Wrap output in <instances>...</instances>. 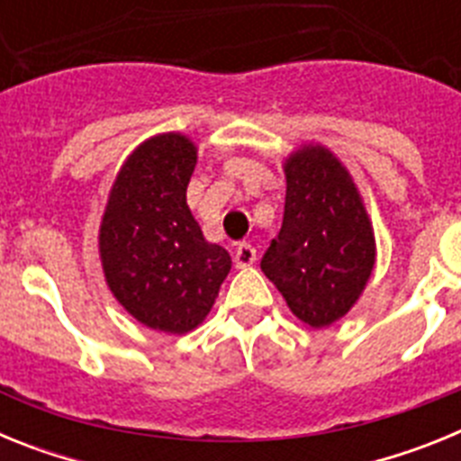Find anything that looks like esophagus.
<instances>
[{
  "mask_svg": "<svg viewBox=\"0 0 461 461\" xmlns=\"http://www.w3.org/2000/svg\"><path fill=\"white\" fill-rule=\"evenodd\" d=\"M254 260H256V249L249 242H240L238 247H235V266L247 267L251 266Z\"/></svg>",
  "mask_w": 461,
  "mask_h": 461,
  "instance_id": "34e87169",
  "label": "esophagus"
}]
</instances>
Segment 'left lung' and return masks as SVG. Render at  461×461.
Returning <instances> with one entry per match:
<instances>
[{"instance_id":"1","label":"left lung","mask_w":461,"mask_h":461,"mask_svg":"<svg viewBox=\"0 0 461 461\" xmlns=\"http://www.w3.org/2000/svg\"><path fill=\"white\" fill-rule=\"evenodd\" d=\"M284 170V221L260 270L297 319L325 328L356 304L372 275V226L351 175L325 148L291 154Z\"/></svg>"}]
</instances>
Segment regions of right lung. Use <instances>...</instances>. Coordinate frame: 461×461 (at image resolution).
<instances>
[{
  "instance_id": "add662e5",
  "label": "right lung",
  "mask_w": 461,
  "mask_h": 461,
  "mask_svg": "<svg viewBox=\"0 0 461 461\" xmlns=\"http://www.w3.org/2000/svg\"><path fill=\"white\" fill-rule=\"evenodd\" d=\"M195 148L180 133L149 138L117 175L99 249L122 307L152 330L185 335L201 323L230 272V256L203 238L186 205Z\"/></svg>"
}]
</instances>
